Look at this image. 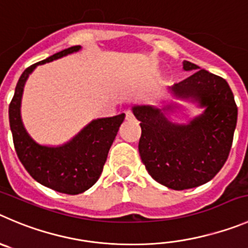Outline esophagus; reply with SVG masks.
<instances>
[{"mask_svg": "<svg viewBox=\"0 0 248 248\" xmlns=\"http://www.w3.org/2000/svg\"><path fill=\"white\" fill-rule=\"evenodd\" d=\"M124 115H126V120H127V121H132V120H133V113H132L131 110L124 111Z\"/></svg>", "mask_w": 248, "mask_h": 248, "instance_id": "1", "label": "esophagus"}]
</instances>
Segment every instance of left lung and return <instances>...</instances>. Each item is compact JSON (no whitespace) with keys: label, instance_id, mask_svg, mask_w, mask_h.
I'll return each mask as SVG.
<instances>
[{"label":"left lung","instance_id":"left-lung-1","mask_svg":"<svg viewBox=\"0 0 248 248\" xmlns=\"http://www.w3.org/2000/svg\"><path fill=\"white\" fill-rule=\"evenodd\" d=\"M184 69L193 73L169 90L175 98L204 108L200 116L180 124L164 113L176 106L132 108L140 121L138 150L148 173L176 191L201 186L220 171L230 153L237 122V106L224 78L188 61H184Z\"/></svg>","mask_w":248,"mask_h":248}]
</instances>
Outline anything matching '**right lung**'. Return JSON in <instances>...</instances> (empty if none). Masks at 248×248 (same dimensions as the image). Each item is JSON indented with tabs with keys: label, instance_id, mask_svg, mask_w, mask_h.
Here are the masks:
<instances>
[{
	"label": "right lung",
	"instance_id": "right-lung-1",
	"mask_svg": "<svg viewBox=\"0 0 248 248\" xmlns=\"http://www.w3.org/2000/svg\"><path fill=\"white\" fill-rule=\"evenodd\" d=\"M79 50V45L72 46L28 67L18 80L8 110L16 152L25 170L39 184L66 194L83 193L98 181L124 113L93 120L69 142L48 147L39 144L29 136L20 116V103L25 82L36 66Z\"/></svg>",
	"mask_w": 248,
	"mask_h": 248
}]
</instances>
